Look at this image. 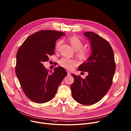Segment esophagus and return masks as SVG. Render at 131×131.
<instances>
[{
	"instance_id": "34e87169",
	"label": "esophagus",
	"mask_w": 131,
	"mask_h": 131,
	"mask_svg": "<svg viewBox=\"0 0 131 131\" xmlns=\"http://www.w3.org/2000/svg\"><path fill=\"white\" fill-rule=\"evenodd\" d=\"M67 74H68V75H70L71 74V72H70V71H67Z\"/></svg>"
}]
</instances>
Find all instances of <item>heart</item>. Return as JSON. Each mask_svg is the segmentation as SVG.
Here are the masks:
<instances>
[{
	"mask_svg": "<svg viewBox=\"0 0 131 131\" xmlns=\"http://www.w3.org/2000/svg\"><path fill=\"white\" fill-rule=\"evenodd\" d=\"M68 40L72 48L78 51L77 55L80 60H85L88 59L90 53V50L88 48L83 47V42L78 36H72L68 38ZM61 43L62 40H59L57 42L55 46V50L56 51L59 50ZM59 64L66 69L71 70L77 66V62L74 60L67 58H62L59 61Z\"/></svg>",
	"mask_w": 131,
	"mask_h": 131,
	"instance_id": "obj_1",
	"label": "heart"
}]
</instances>
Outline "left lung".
<instances>
[{
  "label": "left lung",
  "instance_id": "1",
  "mask_svg": "<svg viewBox=\"0 0 131 131\" xmlns=\"http://www.w3.org/2000/svg\"><path fill=\"white\" fill-rule=\"evenodd\" d=\"M84 35L91 43L92 53L86 61L78 70L88 72L84 79L72 74L74 82L71 85L73 99L80 104L93 105L102 99L112 85L115 71L114 56L109 42L92 32H86Z\"/></svg>",
  "mask_w": 131,
  "mask_h": 131
}]
</instances>
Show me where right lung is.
I'll return each mask as SVG.
<instances>
[{"label": "right lung", "instance_id": "1", "mask_svg": "<svg viewBox=\"0 0 131 131\" xmlns=\"http://www.w3.org/2000/svg\"><path fill=\"white\" fill-rule=\"evenodd\" d=\"M64 35L53 30L38 31L28 36L18 51L16 74L24 94L33 102L43 104L51 100L67 75L61 67L49 72L42 64L53 54L56 40Z\"/></svg>", "mask_w": 131, "mask_h": 131}]
</instances>
